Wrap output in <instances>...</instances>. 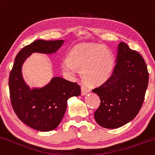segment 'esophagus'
Here are the masks:
<instances>
[{
  "label": "esophagus",
  "instance_id": "obj_1",
  "mask_svg": "<svg viewBox=\"0 0 155 155\" xmlns=\"http://www.w3.org/2000/svg\"><path fill=\"white\" fill-rule=\"evenodd\" d=\"M89 92H90V90L87 88H86L85 87H81V95H82V96H85V95H87Z\"/></svg>",
  "mask_w": 155,
  "mask_h": 155
}]
</instances>
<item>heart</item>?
<instances>
[{
	"label": "heart",
	"instance_id": "1",
	"mask_svg": "<svg viewBox=\"0 0 155 155\" xmlns=\"http://www.w3.org/2000/svg\"><path fill=\"white\" fill-rule=\"evenodd\" d=\"M62 68L71 76L74 75L75 69H81V77L84 83L90 86L99 85L111 77L115 68V58L105 46L83 44L70 51Z\"/></svg>",
	"mask_w": 155,
	"mask_h": 155
}]
</instances>
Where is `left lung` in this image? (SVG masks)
Returning a JSON list of instances; mask_svg holds the SVG:
<instances>
[{
	"mask_svg": "<svg viewBox=\"0 0 155 155\" xmlns=\"http://www.w3.org/2000/svg\"><path fill=\"white\" fill-rule=\"evenodd\" d=\"M148 78L147 65L142 56L120 42L112 75L93 90L101 101L94 113L98 124L115 129L134 119L143 103Z\"/></svg>",
	"mask_w": 155,
	"mask_h": 155,
	"instance_id": "1",
	"label": "left lung"
}]
</instances>
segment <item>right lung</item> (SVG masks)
Segmentation results:
<instances>
[{
  "instance_id": "add662e5",
  "label": "right lung",
  "mask_w": 155,
  "mask_h": 155,
  "mask_svg": "<svg viewBox=\"0 0 155 155\" xmlns=\"http://www.w3.org/2000/svg\"><path fill=\"white\" fill-rule=\"evenodd\" d=\"M63 43V40H38L25 46L16 55L9 77L10 100L15 113L25 124L39 131H51L59 126L66 111L67 101L80 96L81 87L76 83L53 77L43 87L30 88L22 77V65L32 53L52 54Z\"/></svg>"
}]
</instances>
